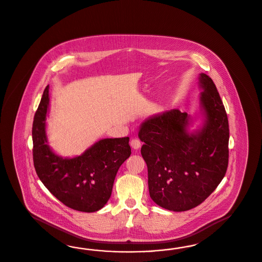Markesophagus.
<instances>
[{"mask_svg":"<svg viewBox=\"0 0 262 262\" xmlns=\"http://www.w3.org/2000/svg\"><path fill=\"white\" fill-rule=\"evenodd\" d=\"M130 146H132V148L137 150V149H139L140 146H141V141H140L139 139H137V138H134V139L130 140Z\"/></svg>","mask_w":262,"mask_h":262,"instance_id":"obj_1","label":"esophagus"}]
</instances>
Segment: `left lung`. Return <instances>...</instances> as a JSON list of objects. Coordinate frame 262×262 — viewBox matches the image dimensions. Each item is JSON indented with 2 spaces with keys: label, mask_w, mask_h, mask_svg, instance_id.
<instances>
[{
  "label": "left lung",
  "mask_w": 262,
  "mask_h": 262,
  "mask_svg": "<svg viewBox=\"0 0 262 262\" xmlns=\"http://www.w3.org/2000/svg\"><path fill=\"white\" fill-rule=\"evenodd\" d=\"M205 122L188 134L190 116L173 109L148 118L138 136L148 167L150 196L161 207L182 212L199 206L216 190L228 165L229 126L226 108L213 80L199 76Z\"/></svg>",
  "instance_id": "8db88e82"
}]
</instances>
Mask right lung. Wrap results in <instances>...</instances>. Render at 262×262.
I'll use <instances>...</instances> for the list:
<instances>
[{
  "label": "right lung",
  "instance_id": "right-lung-1",
  "mask_svg": "<svg viewBox=\"0 0 262 262\" xmlns=\"http://www.w3.org/2000/svg\"><path fill=\"white\" fill-rule=\"evenodd\" d=\"M48 105L49 86H46L32 128L36 174L47 190L66 206L80 212H96L108 201L118 169L132 154L129 137L101 139L81 156L63 159L47 145Z\"/></svg>",
  "mask_w": 262,
  "mask_h": 262
}]
</instances>
